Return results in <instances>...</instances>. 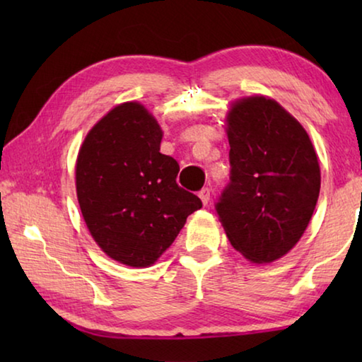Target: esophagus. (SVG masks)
<instances>
[{"label": "esophagus", "instance_id": "esophagus-1", "mask_svg": "<svg viewBox=\"0 0 362 362\" xmlns=\"http://www.w3.org/2000/svg\"><path fill=\"white\" fill-rule=\"evenodd\" d=\"M198 196H199V199L203 201V204L206 206L207 203H209V199H211V189H209V188H203V189H201V192L198 193Z\"/></svg>", "mask_w": 362, "mask_h": 362}]
</instances>
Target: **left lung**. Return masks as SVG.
Here are the masks:
<instances>
[{"label":"left lung","mask_w":362,"mask_h":362,"mask_svg":"<svg viewBox=\"0 0 362 362\" xmlns=\"http://www.w3.org/2000/svg\"><path fill=\"white\" fill-rule=\"evenodd\" d=\"M230 185L217 203L231 246L262 265L303 236L321 188V169L305 127L267 95L241 97L225 116Z\"/></svg>","instance_id":"left-lung-1"}]
</instances>
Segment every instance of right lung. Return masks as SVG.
<instances>
[{
    "mask_svg": "<svg viewBox=\"0 0 362 362\" xmlns=\"http://www.w3.org/2000/svg\"><path fill=\"white\" fill-rule=\"evenodd\" d=\"M163 129L140 102H122L95 122L79 146L75 180L86 226L110 259L151 267L187 217L203 207L177 185L179 164L159 153Z\"/></svg>",
    "mask_w": 362,
    "mask_h": 362,
    "instance_id": "right-lung-1",
    "label": "right lung"
}]
</instances>
